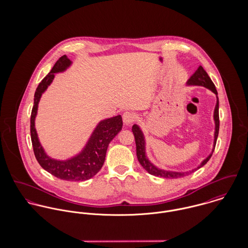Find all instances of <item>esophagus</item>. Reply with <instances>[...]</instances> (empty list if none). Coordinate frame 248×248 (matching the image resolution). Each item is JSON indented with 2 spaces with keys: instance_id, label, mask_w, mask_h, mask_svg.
<instances>
[{
  "instance_id": "obj_1",
  "label": "esophagus",
  "mask_w": 248,
  "mask_h": 248,
  "mask_svg": "<svg viewBox=\"0 0 248 248\" xmlns=\"http://www.w3.org/2000/svg\"><path fill=\"white\" fill-rule=\"evenodd\" d=\"M122 119H123V122L125 125H131L134 123L135 119H136V114L132 111H125L122 115Z\"/></svg>"
}]
</instances>
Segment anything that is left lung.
<instances>
[{
  "label": "left lung",
  "mask_w": 248,
  "mask_h": 248,
  "mask_svg": "<svg viewBox=\"0 0 248 248\" xmlns=\"http://www.w3.org/2000/svg\"><path fill=\"white\" fill-rule=\"evenodd\" d=\"M187 85H195V86H203L207 89H209L210 91H212L213 93L217 95V92L216 90V87L214 85V83L211 80V78L208 76L207 72L204 71V69L200 66L198 68V70L195 71V73L189 78V80L187 81ZM214 120H215V137H214V148H213L212 153L201 163L200 166H198L196 169H193L191 171L188 172H173V171H166V170H162L157 168L156 166H155L153 163H151V161L148 159V157L146 156V152H145V139H144V135L142 133L140 128L139 125L135 124L132 128L133 130V134L135 136V140H136V144H137V156L138 159L140 161V163L141 164L142 167L151 175L155 176V177H164V178H177V177H182L197 171L198 169H200L201 167H202L203 165H205L207 163V161L210 159V157L212 156L213 152L216 146V142L217 139V135H218V129H219V117H218V98L217 97V104L215 107V110H214Z\"/></svg>",
  "instance_id": "obj_1"
}]
</instances>
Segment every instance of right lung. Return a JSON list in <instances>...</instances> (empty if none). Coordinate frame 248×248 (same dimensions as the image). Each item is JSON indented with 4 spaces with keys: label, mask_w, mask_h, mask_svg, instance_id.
Here are the masks:
<instances>
[{
    "label": "right lung",
    "mask_w": 248,
    "mask_h": 248,
    "mask_svg": "<svg viewBox=\"0 0 248 248\" xmlns=\"http://www.w3.org/2000/svg\"><path fill=\"white\" fill-rule=\"evenodd\" d=\"M71 65V60L66 55H63L58 59L49 73L38 85L31 116V136L36 159L43 169L52 176L64 180L82 181L92 178L100 171L105 161L108 146L121 131L123 122L121 115H116L100 121L81 153L67 160H57L46 154L44 148L40 144L35 129L38 104L43 93L53 81L55 73L66 71Z\"/></svg>",
    "instance_id": "1"
}]
</instances>
